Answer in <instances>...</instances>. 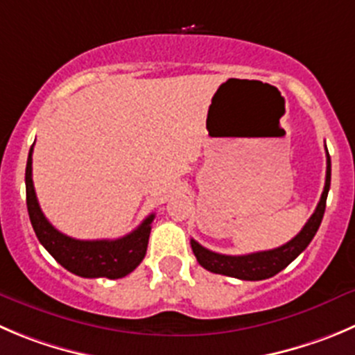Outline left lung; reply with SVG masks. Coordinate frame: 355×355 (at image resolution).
<instances>
[{
	"mask_svg": "<svg viewBox=\"0 0 355 355\" xmlns=\"http://www.w3.org/2000/svg\"><path fill=\"white\" fill-rule=\"evenodd\" d=\"M326 157L327 167L324 191L320 195V200L317 204L313 214L310 216V219L305 223L302 232L295 239H291L288 244L281 245V248L270 249V251L251 252V254L242 256H228L212 252L209 249L202 248L197 241L191 239V249H193V254L197 258V261L205 270H209V272L235 277V279H242V281H263V279H270V277L277 275L281 270H284L293 259L298 258L305 251L306 245L312 242L313 235L319 230L320 221H322L324 211H326L327 191H329V184H331V158H329L327 150Z\"/></svg>",
	"mask_w": 355,
	"mask_h": 355,
	"instance_id": "8db88e82",
	"label": "left lung"
}]
</instances>
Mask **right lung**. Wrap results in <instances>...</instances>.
I'll return each instance as SVG.
<instances>
[{
    "label": "right lung",
    "mask_w": 355,
    "mask_h": 355,
    "mask_svg": "<svg viewBox=\"0 0 355 355\" xmlns=\"http://www.w3.org/2000/svg\"><path fill=\"white\" fill-rule=\"evenodd\" d=\"M26 200H28L29 219L38 241L55 258L57 263H60L74 275L85 279H97V277L121 279L136 270L146 254L155 214L148 216L136 230L114 241H78L53 228L40 209L36 198L35 184H33V146L29 150L28 165H26Z\"/></svg>",
    "instance_id": "obj_1"
}]
</instances>
